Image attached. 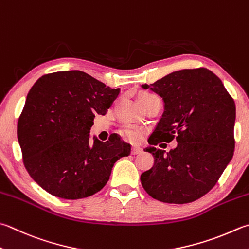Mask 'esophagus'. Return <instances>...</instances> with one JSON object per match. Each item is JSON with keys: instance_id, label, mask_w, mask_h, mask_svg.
Segmentation results:
<instances>
[{"instance_id": "1", "label": "esophagus", "mask_w": 249, "mask_h": 249, "mask_svg": "<svg viewBox=\"0 0 249 249\" xmlns=\"http://www.w3.org/2000/svg\"><path fill=\"white\" fill-rule=\"evenodd\" d=\"M142 152H143L142 147H139V146H133L132 147V154L133 155H138V154H141Z\"/></svg>"}]
</instances>
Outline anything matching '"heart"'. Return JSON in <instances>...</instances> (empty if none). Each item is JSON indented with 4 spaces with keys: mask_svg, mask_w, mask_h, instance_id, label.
<instances>
[{
    "mask_svg": "<svg viewBox=\"0 0 249 249\" xmlns=\"http://www.w3.org/2000/svg\"><path fill=\"white\" fill-rule=\"evenodd\" d=\"M149 96H154L153 94H148V93H144L140 96V100H143L145 97H149ZM123 134L124 137H125L130 141H135L139 138V132L135 129L131 128V126H125V128L123 130Z\"/></svg>",
    "mask_w": 249,
    "mask_h": 249,
    "instance_id": "obj_1",
    "label": "heart"
}]
</instances>
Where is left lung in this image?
I'll use <instances>...</instances> for the list:
<instances>
[{
    "instance_id": "8db88e82",
    "label": "left lung",
    "mask_w": 249,
    "mask_h": 249,
    "mask_svg": "<svg viewBox=\"0 0 249 249\" xmlns=\"http://www.w3.org/2000/svg\"><path fill=\"white\" fill-rule=\"evenodd\" d=\"M151 89L165 103V111L148 139L145 152L154 165L141 175L153 198L187 204L213 189L234 154L235 103L222 81L207 68L183 69L167 74ZM176 138L169 153L154 147Z\"/></svg>"
}]
</instances>
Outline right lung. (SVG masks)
Segmentation results:
<instances>
[{
    "label": "right lung",
    "instance_id": "1",
    "mask_svg": "<svg viewBox=\"0 0 249 249\" xmlns=\"http://www.w3.org/2000/svg\"><path fill=\"white\" fill-rule=\"evenodd\" d=\"M119 92L80 70L37 79L18 119L17 138L23 165L42 189L59 198L80 199L106 185L114 163L129 156L131 146L118 134L90 143V129Z\"/></svg>",
    "mask_w": 249,
    "mask_h": 249
}]
</instances>
